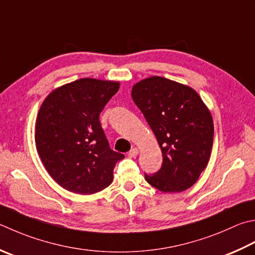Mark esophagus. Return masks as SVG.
Here are the masks:
<instances>
[{
  "label": "esophagus",
  "instance_id": "34e87169",
  "mask_svg": "<svg viewBox=\"0 0 255 255\" xmlns=\"http://www.w3.org/2000/svg\"><path fill=\"white\" fill-rule=\"evenodd\" d=\"M138 152H139V150L137 148H132L130 151L128 152V157H130V158H134L138 154Z\"/></svg>",
  "mask_w": 255,
  "mask_h": 255
}]
</instances>
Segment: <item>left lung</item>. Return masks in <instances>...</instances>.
Listing matches in <instances>:
<instances>
[{
	"label": "left lung",
	"mask_w": 255,
	"mask_h": 255,
	"mask_svg": "<svg viewBox=\"0 0 255 255\" xmlns=\"http://www.w3.org/2000/svg\"><path fill=\"white\" fill-rule=\"evenodd\" d=\"M131 97L150 126L162 151V166L144 173L162 192H181L206 169L213 144V121L198 93L160 76L133 85Z\"/></svg>",
	"instance_id": "obj_1"
}]
</instances>
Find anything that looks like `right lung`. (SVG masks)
Masks as SVG:
<instances>
[{"label":"right lung","mask_w":255,"mask_h":255,"mask_svg":"<svg viewBox=\"0 0 255 255\" xmlns=\"http://www.w3.org/2000/svg\"><path fill=\"white\" fill-rule=\"evenodd\" d=\"M119 83L81 78L45 98L35 124V143L45 169L59 186L78 194L104 190L124 154L114 151L99 114Z\"/></svg>","instance_id":"obj_1"}]
</instances>
